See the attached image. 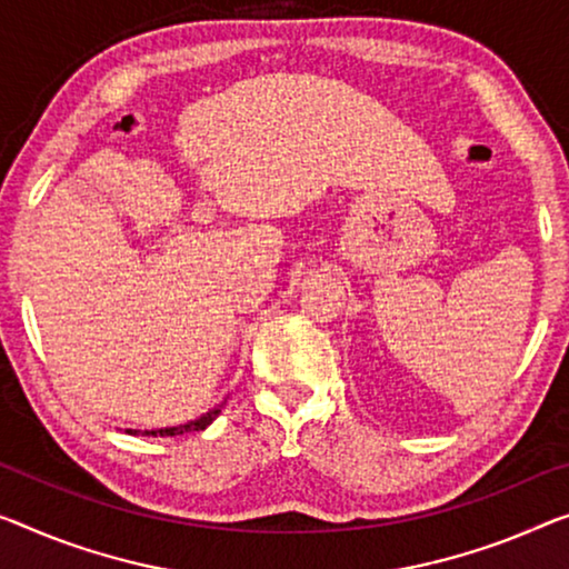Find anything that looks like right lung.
<instances>
[{
	"label": "right lung",
	"mask_w": 569,
	"mask_h": 569,
	"mask_svg": "<svg viewBox=\"0 0 569 569\" xmlns=\"http://www.w3.org/2000/svg\"><path fill=\"white\" fill-rule=\"evenodd\" d=\"M221 407L223 405H218L216 409H211V412H206L203 417H198V419H193V422H186V425H178V427H162V430H144L142 435H147V437H174V435H186V432H200V430H206L208 425L213 422V419L221 415ZM129 435H139V430H127Z\"/></svg>",
	"instance_id": "1"
}]
</instances>
